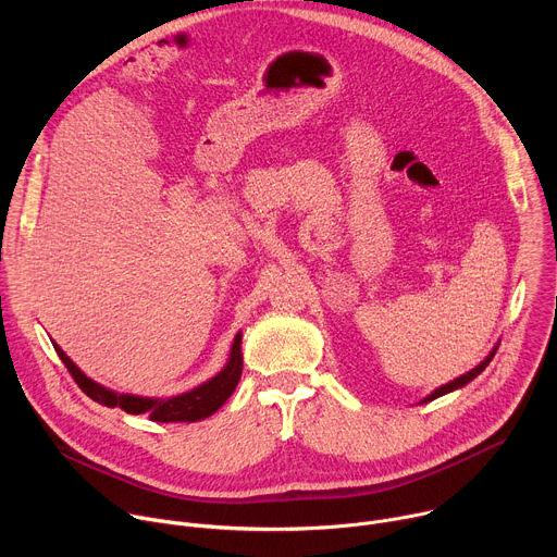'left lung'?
Instances as JSON below:
<instances>
[{"mask_svg": "<svg viewBox=\"0 0 557 557\" xmlns=\"http://www.w3.org/2000/svg\"><path fill=\"white\" fill-rule=\"evenodd\" d=\"M496 350H498V346L485 357V361H481L479 366L475 368H471L467 374H460L458 379H454V381H449V383H445V385H441V387H436L432 394H428L425 399L421 401V404H428V401H434V399H438V396H443V394H447V392H454V389H458V387H462V385H467L469 381H473L475 376H479L487 366H490V361L494 359V355H496Z\"/></svg>", "mask_w": 557, "mask_h": 557, "instance_id": "1", "label": "left lung"}]
</instances>
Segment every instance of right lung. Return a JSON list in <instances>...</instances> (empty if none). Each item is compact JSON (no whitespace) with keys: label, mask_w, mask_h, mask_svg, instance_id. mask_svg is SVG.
<instances>
[{"label":"right lung","mask_w":557,"mask_h":557,"mask_svg":"<svg viewBox=\"0 0 557 557\" xmlns=\"http://www.w3.org/2000/svg\"><path fill=\"white\" fill-rule=\"evenodd\" d=\"M59 359L63 361V366L67 368V372L72 374V379L76 381V385L82 387L92 401L108 406V408H121L127 414H147L149 421L156 423H194L200 419L211 417L215 410H220L224 406V401L233 394L237 381H240L243 374V335L237 333L231 346V355L226 366L211 376L209 381H205L202 385L176 394V396H168V399H151V396H136V394H119L97 381H92L90 376H86L82 370H78L72 359L52 342Z\"/></svg>","instance_id":"add662e5"}]
</instances>
